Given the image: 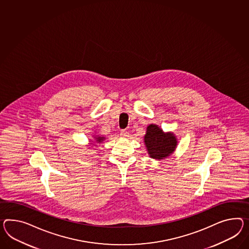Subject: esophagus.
<instances>
[{"label": "esophagus", "instance_id": "obj_1", "mask_svg": "<svg viewBox=\"0 0 249 249\" xmlns=\"http://www.w3.org/2000/svg\"><path fill=\"white\" fill-rule=\"evenodd\" d=\"M120 135H121L123 138H126L128 136L127 131H125V130H122L121 133H120Z\"/></svg>", "mask_w": 249, "mask_h": 249}]
</instances>
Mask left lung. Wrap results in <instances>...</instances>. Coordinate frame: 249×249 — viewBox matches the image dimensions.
Returning <instances> with one entry per match:
<instances>
[{
	"instance_id": "left-lung-1",
	"label": "left lung",
	"mask_w": 249,
	"mask_h": 249,
	"mask_svg": "<svg viewBox=\"0 0 249 249\" xmlns=\"http://www.w3.org/2000/svg\"><path fill=\"white\" fill-rule=\"evenodd\" d=\"M143 141L150 158L158 160L166 159L172 155L178 145V140L174 133H165L155 124L147 126Z\"/></svg>"
}]
</instances>
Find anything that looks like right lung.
Instances as JSON below:
<instances>
[{"mask_svg":"<svg viewBox=\"0 0 249 249\" xmlns=\"http://www.w3.org/2000/svg\"><path fill=\"white\" fill-rule=\"evenodd\" d=\"M106 139H107L106 136L100 135V134H98V133H95L94 135H92V138H90L89 143L87 146H96V144H97V143H102L103 142L106 140Z\"/></svg>","mask_w":249,"mask_h":249,"instance_id":"1","label":"right lung"}]
</instances>
